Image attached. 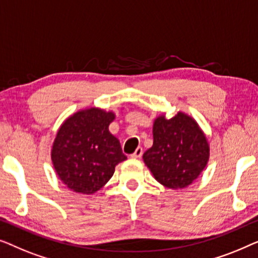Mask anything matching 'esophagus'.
I'll return each instance as SVG.
<instances>
[{
  "label": "esophagus",
  "mask_w": 258,
  "mask_h": 258,
  "mask_svg": "<svg viewBox=\"0 0 258 258\" xmlns=\"http://www.w3.org/2000/svg\"><path fill=\"white\" fill-rule=\"evenodd\" d=\"M141 155H143V147H138L137 150H136V152H134V153L131 155V158L138 159V158H140Z\"/></svg>",
  "instance_id": "34e87169"
}]
</instances>
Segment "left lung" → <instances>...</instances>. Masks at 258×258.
<instances>
[{
	"instance_id": "8db88e82",
	"label": "left lung",
	"mask_w": 258,
	"mask_h": 258,
	"mask_svg": "<svg viewBox=\"0 0 258 258\" xmlns=\"http://www.w3.org/2000/svg\"><path fill=\"white\" fill-rule=\"evenodd\" d=\"M144 161L155 180L167 188L181 189L193 182L209 160V145L198 122L179 112L173 118L154 120L153 146Z\"/></svg>"
}]
</instances>
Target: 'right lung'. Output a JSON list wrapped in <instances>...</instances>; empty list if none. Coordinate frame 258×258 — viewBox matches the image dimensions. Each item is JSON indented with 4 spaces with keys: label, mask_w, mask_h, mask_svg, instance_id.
<instances>
[{
    "label": "right lung",
    "mask_w": 258,
    "mask_h": 258,
    "mask_svg": "<svg viewBox=\"0 0 258 258\" xmlns=\"http://www.w3.org/2000/svg\"><path fill=\"white\" fill-rule=\"evenodd\" d=\"M113 119V112L91 107L76 112L58 130L51 160L59 179L76 193H96L127 159L108 131Z\"/></svg>",
    "instance_id": "1"
}]
</instances>
